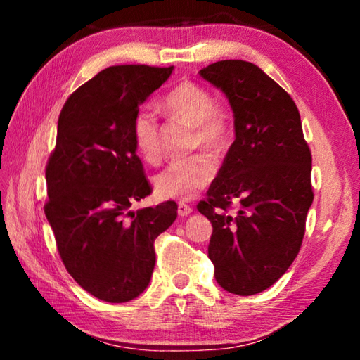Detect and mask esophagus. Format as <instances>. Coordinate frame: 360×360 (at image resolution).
<instances>
[{
  "instance_id": "34e87169",
  "label": "esophagus",
  "mask_w": 360,
  "mask_h": 360,
  "mask_svg": "<svg viewBox=\"0 0 360 360\" xmlns=\"http://www.w3.org/2000/svg\"><path fill=\"white\" fill-rule=\"evenodd\" d=\"M192 211H193L192 206H188V205H186V203H179V205H178V214H179L181 217L191 216Z\"/></svg>"
}]
</instances>
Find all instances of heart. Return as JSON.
I'll return each instance as SVG.
<instances>
[{"label": "heart", "mask_w": 360, "mask_h": 360, "mask_svg": "<svg viewBox=\"0 0 360 360\" xmlns=\"http://www.w3.org/2000/svg\"><path fill=\"white\" fill-rule=\"evenodd\" d=\"M162 111L169 117L184 119L193 125V148H203L211 154H221L229 146L230 124L214 96L203 85L182 81L169 90L162 100ZM131 136L138 154L150 165L162 157L160 125L157 115L144 108L131 122ZM216 163L208 154H197L176 160L158 173L154 179V191L162 200L188 202L210 186L214 179Z\"/></svg>", "instance_id": "obj_1"}]
</instances>
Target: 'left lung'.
Returning <instances> with one entry per match:
<instances>
[{"instance_id":"8db88e82","label":"left lung","mask_w":360,"mask_h":360,"mask_svg":"<svg viewBox=\"0 0 360 360\" xmlns=\"http://www.w3.org/2000/svg\"><path fill=\"white\" fill-rule=\"evenodd\" d=\"M200 76L222 90L235 119V141L197 206L212 224L208 257L222 289L254 295L300 251L313 203L311 152L294 100L259 66L222 60ZM233 202L239 211L229 215Z\"/></svg>"}]
</instances>
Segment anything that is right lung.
<instances>
[{
  "label": "right lung",
  "mask_w": 360,
  "mask_h": 360,
  "mask_svg": "<svg viewBox=\"0 0 360 360\" xmlns=\"http://www.w3.org/2000/svg\"><path fill=\"white\" fill-rule=\"evenodd\" d=\"M173 66H109L70 95L46 167L44 212L62 262L89 294L124 303L143 294L155 265L154 241L178 205L131 211L152 192L131 122Z\"/></svg>",
  "instance_id": "obj_1"
}]
</instances>
